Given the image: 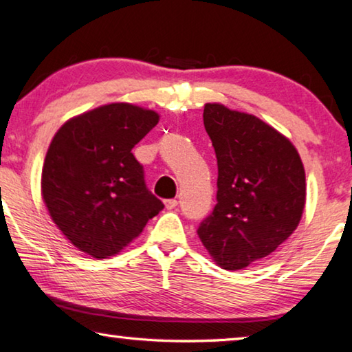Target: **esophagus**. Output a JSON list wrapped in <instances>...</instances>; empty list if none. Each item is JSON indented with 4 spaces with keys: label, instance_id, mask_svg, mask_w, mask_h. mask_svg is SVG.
Returning <instances> with one entry per match:
<instances>
[{
    "label": "esophagus",
    "instance_id": "obj_1",
    "mask_svg": "<svg viewBox=\"0 0 352 352\" xmlns=\"http://www.w3.org/2000/svg\"><path fill=\"white\" fill-rule=\"evenodd\" d=\"M178 205V201L175 199H169V200H164V206L166 210H174V208Z\"/></svg>",
    "mask_w": 352,
    "mask_h": 352
}]
</instances>
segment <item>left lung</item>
Returning a JSON list of instances; mask_svg holds the SVG:
<instances>
[{"label":"left lung","mask_w":352,"mask_h":352,"mask_svg":"<svg viewBox=\"0 0 352 352\" xmlns=\"http://www.w3.org/2000/svg\"><path fill=\"white\" fill-rule=\"evenodd\" d=\"M204 124L217 158V205L197 234L217 265L241 270L296 230L305 168L295 146L253 115L206 104Z\"/></svg>","instance_id":"left-lung-1"}]
</instances>
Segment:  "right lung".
<instances>
[{
    "instance_id": "1",
    "label": "right lung",
    "mask_w": 352,
    "mask_h": 352,
    "mask_svg": "<svg viewBox=\"0 0 352 352\" xmlns=\"http://www.w3.org/2000/svg\"><path fill=\"white\" fill-rule=\"evenodd\" d=\"M158 119L153 110L109 104L69 119L51 141L43 201L65 237L91 258L121 252L164 208L132 153Z\"/></svg>"
}]
</instances>
